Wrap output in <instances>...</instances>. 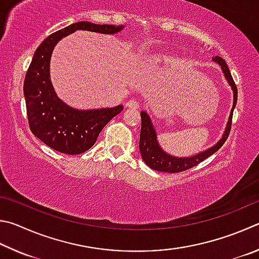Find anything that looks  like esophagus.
Wrapping results in <instances>:
<instances>
[{
    "label": "esophagus",
    "instance_id": "esophagus-1",
    "mask_svg": "<svg viewBox=\"0 0 259 259\" xmlns=\"http://www.w3.org/2000/svg\"><path fill=\"white\" fill-rule=\"evenodd\" d=\"M125 107L126 108H133V109H138L140 106H139V102L137 101V100H128L125 103Z\"/></svg>",
    "mask_w": 259,
    "mask_h": 259
}]
</instances>
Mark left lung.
<instances>
[{
    "label": "left lung",
    "instance_id": "obj_1",
    "mask_svg": "<svg viewBox=\"0 0 259 259\" xmlns=\"http://www.w3.org/2000/svg\"><path fill=\"white\" fill-rule=\"evenodd\" d=\"M212 61L219 63L221 66V69L223 71L224 77L228 80L229 85L233 91V106L231 109L229 120L226 122V127L224 130V133L220 139V141L217 142L214 146L206 149L201 152H198L197 155H193L191 157H176L170 155V153L166 152L164 149L160 147L159 142L157 140V131L155 130V126H153L150 116L148 115L147 111H141V133H140V152H141V157L143 161L152 168L153 170L158 171H165V173H179V171H182L185 169L191 168V167L198 165L199 162L205 160L211 155L219 150V149L223 146L224 142L228 139L230 131H231V125H232V115L233 110L235 108V104H237V99H238V90L237 86H235L232 76H231V72L228 65L224 59L221 57H214L212 58Z\"/></svg>",
    "mask_w": 259,
    "mask_h": 259
}]
</instances>
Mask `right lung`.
Instances as JSON below:
<instances>
[{
    "label": "right lung",
    "mask_w": 259,
    "mask_h": 259,
    "mask_svg": "<svg viewBox=\"0 0 259 259\" xmlns=\"http://www.w3.org/2000/svg\"><path fill=\"white\" fill-rule=\"evenodd\" d=\"M125 26L97 25L79 21L48 36L36 49L24 83L27 117L36 138L56 151L79 155L93 146L100 132L122 106L113 108L77 109L58 97L50 77V61L56 45L76 30H89L106 35L117 34Z\"/></svg>",
    "instance_id": "right-lung-1"
}]
</instances>
